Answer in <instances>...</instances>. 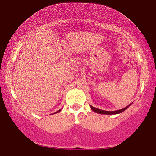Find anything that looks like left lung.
Wrapping results in <instances>:
<instances>
[{
  "mask_svg": "<svg viewBox=\"0 0 156 156\" xmlns=\"http://www.w3.org/2000/svg\"><path fill=\"white\" fill-rule=\"evenodd\" d=\"M132 104V102L128 106H126V107L123 108L122 109H119V110H117V111H113V112H109V111H105V110H102V109H97L96 107H94L93 106H91V105H89L91 107V110L94 112L95 113H100V114H107V115H115V114H118V113H120L123 112L124 111H125L127 108L130 106V105Z\"/></svg>",
  "mask_w": 156,
  "mask_h": 156,
  "instance_id": "left-lung-1",
  "label": "left lung"
}]
</instances>
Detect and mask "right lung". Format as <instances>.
I'll return each mask as SVG.
<instances>
[{
  "label": "right lung",
  "mask_w": 156,
  "mask_h": 156,
  "mask_svg": "<svg viewBox=\"0 0 156 156\" xmlns=\"http://www.w3.org/2000/svg\"><path fill=\"white\" fill-rule=\"evenodd\" d=\"M60 111H61V109H60V110H58V112H56V113H58V112H60Z\"/></svg>",
  "instance_id": "right-lung-1"
}]
</instances>
